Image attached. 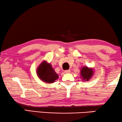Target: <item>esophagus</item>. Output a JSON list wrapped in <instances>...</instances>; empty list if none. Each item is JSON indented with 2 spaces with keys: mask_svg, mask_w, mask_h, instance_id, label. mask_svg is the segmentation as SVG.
<instances>
[{
  "mask_svg": "<svg viewBox=\"0 0 122 122\" xmlns=\"http://www.w3.org/2000/svg\"><path fill=\"white\" fill-rule=\"evenodd\" d=\"M70 72H71V71H70V70H65V73H70Z\"/></svg>",
  "mask_w": 122,
  "mask_h": 122,
  "instance_id": "34e87169",
  "label": "esophagus"
}]
</instances>
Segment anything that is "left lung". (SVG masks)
<instances>
[{"label":"left lung","instance_id":"left-lung-1","mask_svg":"<svg viewBox=\"0 0 122 122\" xmlns=\"http://www.w3.org/2000/svg\"><path fill=\"white\" fill-rule=\"evenodd\" d=\"M80 76L82 80L84 81H88L94 74V70L91 67L83 66L80 70Z\"/></svg>","mask_w":122,"mask_h":122}]
</instances>
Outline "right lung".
I'll return each instance as SVG.
<instances>
[{
	"instance_id": "obj_1",
	"label": "right lung",
	"mask_w": 122,
	"mask_h": 122,
	"mask_svg": "<svg viewBox=\"0 0 122 122\" xmlns=\"http://www.w3.org/2000/svg\"><path fill=\"white\" fill-rule=\"evenodd\" d=\"M36 74L41 81L48 83H54L59 78V75L51 65L45 60L42 61L37 68Z\"/></svg>"
}]
</instances>
